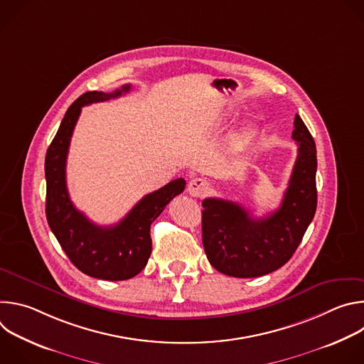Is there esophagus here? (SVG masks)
Returning a JSON list of instances; mask_svg holds the SVG:
<instances>
[{
	"label": "esophagus",
	"instance_id": "34e87169",
	"mask_svg": "<svg viewBox=\"0 0 364 364\" xmlns=\"http://www.w3.org/2000/svg\"><path fill=\"white\" fill-rule=\"evenodd\" d=\"M209 188H210V183L205 178H193L188 183L187 191L193 197H203L207 191H209Z\"/></svg>",
	"mask_w": 364,
	"mask_h": 364
}]
</instances>
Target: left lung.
<instances>
[{"instance_id":"8db88e82","label":"left lung","mask_w":364,"mask_h":364,"mask_svg":"<svg viewBox=\"0 0 364 364\" xmlns=\"http://www.w3.org/2000/svg\"><path fill=\"white\" fill-rule=\"evenodd\" d=\"M292 138L298 144V155L279 209L253 219L235 201L203 200V246L219 272L235 278H256L279 269L289 261L314 219L317 149L298 114Z\"/></svg>"}]
</instances>
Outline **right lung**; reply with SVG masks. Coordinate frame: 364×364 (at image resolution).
Returning <instances> with one entry per match:
<instances>
[{
    "mask_svg": "<svg viewBox=\"0 0 364 364\" xmlns=\"http://www.w3.org/2000/svg\"><path fill=\"white\" fill-rule=\"evenodd\" d=\"M125 85L112 93L86 92L79 96L46 152V218L70 262L83 274L105 281H125L138 275L151 255V223L186 187L177 178L144 196L114 226H97L73 205L66 186V160L73 129L83 107L105 102L129 92Z\"/></svg>",
    "mask_w": 364,
    "mask_h": 364,
    "instance_id": "1",
    "label": "right lung"
}]
</instances>
